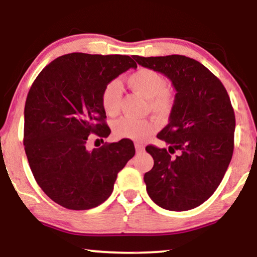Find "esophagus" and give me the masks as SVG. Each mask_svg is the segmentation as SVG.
I'll return each instance as SVG.
<instances>
[{
  "label": "esophagus",
  "instance_id": "1",
  "mask_svg": "<svg viewBox=\"0 0 257 257\" xmlns=\"http://www.w3.org/2000/svg\"><path fill=\"white\" fill-rule=\"evenodd\" d=\"M145 150V147H144L142 144H136V151H137V153H142L143 151Z\"/></svg>",
  "mask_w": 257,
  "mask_h": 257
}]
</instances>
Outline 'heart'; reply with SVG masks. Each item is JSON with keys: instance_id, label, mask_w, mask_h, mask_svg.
<instances>
[{"instance_id": "heart-1", "label": "heart", "mask_w": 257, "mask_h": 257, "mask_svg": "<svg viewBox=\"0 0 257 257\" xmlns=\"http://www.w3.org/2000/svg\"><path fill=\"white\" fill-rule=\"evenodd\" d=\"M127 84L133 91L149 99L150 110L159 117H167L173 108L174 99L167 90V80L152 69L142 68L127 77ZM121 84L113 79L105 85L101 92V106L105 113L113 117L119 112L121 101ZM157 124L151 119L122 117L113 122V135L119 139L144 142L156 132Z\"/></svg>"}]
</instances>
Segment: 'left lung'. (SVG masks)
<instances>
[{"label":"left lung","mask_w":257,"mask_h":257,"mask_svg":"<svg viewBox=\"0 0 257 257\" xmlns=\"http://www.w3.org/2000/svg\"><path fill=\"white\" fill-rule=\"evenodd\" d=\"M133 58L166 76L177 91L168 124L157 136L168 150L146 147L154 160L144 175L146 191L164 209L195 208L215 192L233 156L235 114L229 96L220 79L193 58ZM175 152L178 156L172 157Z\"/></svg>","instance_id":"1"}]
</instances>
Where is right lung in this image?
Listing matches in <instances>:
<instances>
[{
    "mask_svg": "<svg viewBox=\"0 0 257 257\" xmlns=\"http://www.w3.org/2000/svg\"><path fill=\"white\" fill-rule=\"evenodd\" d=\"M130 68H137L130 56L72 52L45 66L30 87L24 150L42 191L65 208L85 210L103 203L135 156L128 139L86 149L91 133L101 138L111 133L101 92Z\"/></svg>",
    "mask_w": 257,
    "mask_h": 257,
    "instance_id": "obj_1",
    "label": "right lung"
}]
</instances>
